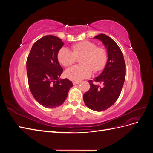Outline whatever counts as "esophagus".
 Returning <instances> with one entry per match:
<instances>
[{"mask_svg": "<svg viewBox=\"0 0 153 153\" xmlns=\"http://www.w3.org/2000/svg\"><path fill=\"white\" fill-rule=\"evenodd\" d=\"M80 82H76V81H73V85H76V84H79Z\"/></svg>", "mask_w": 153, "mask_h": 153, "instance_id": "obj_1", "label": "esophagus"}]
</instances>
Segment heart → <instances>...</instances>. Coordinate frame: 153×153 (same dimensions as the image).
Segmentation results:
<instances>
[{"mask_svg": "<svg viewBox=\"0 0 153 153\" xmlns=\"http://www.w3.org/2000/svg\"><path fill=\"white\" fill-rule=\"evenodd\" d=\"M80 59L81 65L73 66L65 72L66 76L73 81L80 82L91 76L92 69L94 72L102 70L108 59L106 50L89 41H84L72 46V50L63 47L59 50L57 59L64 66L67 67L75 62L76 57Z\"/></svg>", "mask_w": 153, "mask_h": 153, "instance_id": "heart-1", "label": "heart"}]
</instances>
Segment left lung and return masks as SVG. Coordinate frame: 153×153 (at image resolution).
<instances>
[{"label":"left lung","instance_id":"8db88e82","mask_svg":"<svg viewBox=\"0 0 153 153\" xmlns=\"http://www.w3.org/2000/svg\"><path fill=\"white\" fill-rule=\"evenodd\" d=\"M94 38L102 41L105 46L108 59L103 72L94 79L102 86L89 80L90 89L84 94V101L89 108L101 112L110 108L117 100L125 80L126 66L121 50L112 38L103 34Z\"/></svg>","mask_w":153,"mask_h":153}]
</instances>
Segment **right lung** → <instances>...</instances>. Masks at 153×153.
<instances>
[{
    "instance_id": "obj_1",
    "label": "right lung",
    "mask_w": 153,
    "mask_h": 153,
    "mask_svg": "<svg viewBox=\"0 0 153 153\" xmlns=\"http://www.w3.org/2000/svg\"><path fill=\"white\" fill-rule=\"evenodd\" d=\"M63 45L58 37L45 36L32 45L27 60L30 91L34 99L47 108L62 105L73 87L71 81L67 78L59 79L63 69L57 53Z\"/></svg>"
}]
</instances>
